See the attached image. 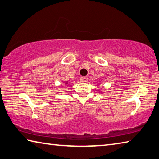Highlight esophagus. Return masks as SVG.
Returning <instances> with one entry per match:
<instances>
[{"label": "esophagus", "mask_w": 159, "mask_h": 159, "mask_svg": "<svg viewBox=\"0 0 159 159\" xmlns=\"http://www.w3.org/2000/svg\"><path fill=\"white\" fill-rule=\"evenodd\" d=\"M88 77L87 76H81L80 77V80H81V82H87L88 81Z\"/></svg>", "instance_id": "1"}]
</instances>
